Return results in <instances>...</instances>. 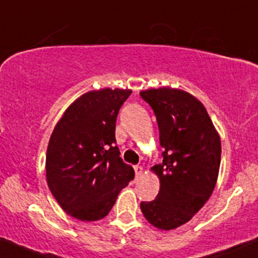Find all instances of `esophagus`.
Returning a JSON list of instances; mask_svg holds the SVG:
<instances>
[{
    "label": "esophagus",
    "mask_w": 258,
    "mask_h": 258,
    "mask_svg": "<svg viewBox=\"0 0 258 258\" xmlns=\"http://www.w3.org/2000/svg\"><path fill=\"white\" fill-rule=\"evenodd\" d=\"M135 174H136V177H141L142 176V174H143V168L142 166H140V165H136L135 166Z\"/></svg>",
    "instance_id": "obj_1"
}]
</instances>
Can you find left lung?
Listing matches in <instances>:
<instances>
[{"label":"left lung","instance_id":"obj_1","mask_svg":"<svg viewBox=\"0 0 258 258\" xmlns=\"http://www.w3.org/2000/svg\"><path fill=\"white\" fill-rule=\"evenodd\" d=\"M157 116L163 163L152 170L160 189L142 202L144 218L161 230L187 223L211 197L222 155L219 134L205 105L185 90L161 87L140 93Z\"/></svg>","mask_w":258,"mask_h":258}]
</instances>
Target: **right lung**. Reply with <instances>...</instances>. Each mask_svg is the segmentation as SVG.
<instances>
[{"instance_id":"add662e5","label":"right lung","mask_w":258,"mask_h":258,"mask_svg":"<svg viewBox=\"0 0 258 258\" xmlns=\"http://www.w3.org/2000/svg\"><path fill=\"white\" fill-rule=\"evenodd\" d=\"M131 89L90 90L67 107L51 135L46 180L61 208L76 219H103L135 177L116 146L118 110Z\"/></svg>"}]
</instances>
